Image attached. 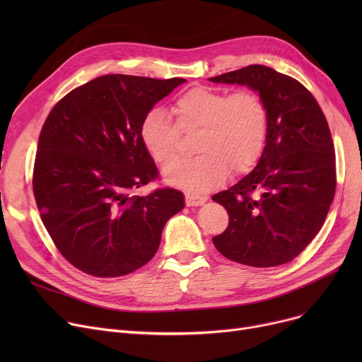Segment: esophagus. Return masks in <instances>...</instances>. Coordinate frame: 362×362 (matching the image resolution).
<instances>
[{
    "instance_id": "34e87169",
    "label": "esophagus",
    "mask_w": 362,
    "mask_h": 362,
    "mask_svg": "<svg viewBox=\"0 0 362 362\" xmlns=\"http://www.w3.org/2000/svg\"><path fill=\"white\" fill-rule=\"evenodd\" d=\"M185 199H186L187 206H201L206 202L205 197H198V195H194V194H186Z\"/></svg>"
}]
</instances>
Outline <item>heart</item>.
Returning a JSON list of instances; mask_svg holds the SVG:
<instances>
[{
  "label": "heart",
  "instance_id": "1",
  "mask_svg": "<svg viewBox=\"0 0 362 362\" xmlns=\"http://www.w3.org/2000/svg\"><path fill=\"white\" fill-rule=\"evenodd\" d=\"M177 127L202 130L196 144L200 156L165 165L167 185L206 192L220 186L227 171L245 173L261 157L269 132V110L254 90L232 95L210 88H192L173 104ZM141 139L158 164L175 158L180 136L163 108H152L141 123Z\"/></svg>",
  "mask_w": 362,
  "mask_h": 362
}]
</instances>
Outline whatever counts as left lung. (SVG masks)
Segmentation results:
<instances>
[{
	"instance_id": "8db88e82",
	"label": "left lung",
	"mask_w": 362,
	"mask_h": 362,
	"mask_svg": "<svg viewBox=\"0 0 362 362\" xmlns=\"http://www.w3.org/2000/svg\"><path fill=\"white\" fill-rule=\"evenodd\" d=\"M248 86L269 110V132L251 173L213 197L229 213L217 251L251 267L298 257L320 232L336 189L334 148L311 92L272 67L252 64L208 79Z\"/></svg>"
}]
</instances>
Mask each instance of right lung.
<instances>
[{
	"label": "right lung",
	"instance_id": "1",
	"mask_svg": "<svg viewBox=\"0 0 362 362\" xmlns=\"http://www.w3.org/2000/svg\"><path fill=\"white\" fill-rule=\"evenodd\" d=\"M186 79L105 74L55 104L37 142L33 194L62 255L97 277L141 269L156 255L167 220L185 208L176 189L132 191L158 176L141 123Z\"/></svg>",
	"mask_w": 362,
	"mask_h": 362
}]
</instances>
